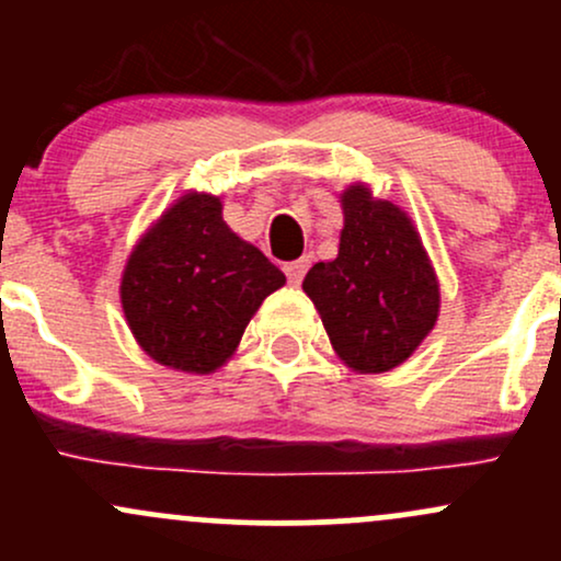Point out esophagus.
<instances>
[{
    "mask_svg": "<svg viewBox=\"0 0 561 561\" xmlns=\"http://www.w3.org/2000/svg\"><path fill=\"white\" fill-rule=\"evenodd\" d=\"M308 266H311V261H308V259H298V261L287 263L285 274H287L289 285H300L302 276H306V272H308Z\"/></svg>",
    "mask_w": 561,
    "mask_h": 561,
    "instance_id": "34e87169",
    "label": "esophagus"
}]
</instances>
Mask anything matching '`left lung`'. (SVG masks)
Returning <instances> with one entry per match:
<instances>
[{
  "instance_id": "8db88e82",
  "label": "left lung",
  "mask_w": 561,
  "mask_h": 561,
  "mask_svg": "<svg viewBox=\"0 0 561 561\" xmlns=\"http://www.w3.org/2000/svg\"><path fill=\"white\" fill-rule=\"evenodd\" d=\"M343 231L334 261L302 279L340 362L358 375L396 369L420 347L440 311V285L420 231L366 184L340 195Z\"/></svg>"
}]
</instances>
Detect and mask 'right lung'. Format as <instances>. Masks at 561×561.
I'll return each mask as SVG.
<instances>
[{"mask_svg": "<svg viewBox=\"0 0 561 561\" xmlns=\"http://www.w3.org/2000/svg\"><path fill=\"white\" fill-rule=\"evenodd\" d=\"M285 274L221 216V199L186 192L128 255L121 302L141 351L171 369L210 375Z\"/></svg>", "mask_w": 561, "mask_h": 561, "instance_id": "obj_1", "label": "right lung"}]
</instances>
